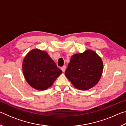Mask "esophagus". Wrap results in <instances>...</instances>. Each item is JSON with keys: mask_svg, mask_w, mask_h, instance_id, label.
I'll return each instance as SVG.
<instances>
[{"mask_svg": "<svg viewBox=\"0 0 126 126\" xmlns=\"http://www.w3.org/2000/svg\"><path fill=\"white\" fill-rule=\"evenodd\" d=\"M65 68H66V67L65 65H64V66H63V67H61V69H62V71L63 72L65 71Z\"/></svg>", "mask_w": 126, "mask_h": 126, "instance_id": "34e87169", "label": "esophagus"}]
</instances>
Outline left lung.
<instances>
[{"label":"left lung","instance_id":"left-lung-1","mask_svg":"<svg viewBox=\"0 0 126 126\" xmlns=\"http://www.w3.org/2000/svg\"><path fill=\"white\" fill-rule=\"evenodd\" d=\"M103 68L101 58L94 51L87 50L71 57L65 75L75 88L87 90L98 82Z\"/></svg>","mask_w":126,"mask_h":126}]
</instances>
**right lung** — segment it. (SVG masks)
I'll return each instance as SVG.
<instances>
[{
  "instance_id": "right-lung-1",
  "label": "right lung",
  "mask_w": 126,
  "mask_h": 126,
  "mask_svg": "<svg viewBox=\"0 0 126 126\" xmlns=\"http://www.w3.org/2000/svg\"><path fill=\"white\" fill-rule=\"evenodd\" d=\"M23 71L30 86L40 91L50 87L62 73L47 53L37 49L31 50L25 56Z\"/></svg>"
}]
</instances>
